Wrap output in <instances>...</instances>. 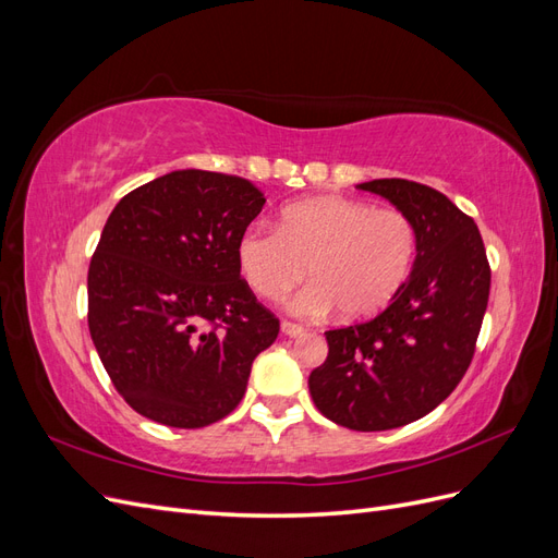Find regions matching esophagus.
<instances>
[{"label": "esophagus", "mask_w": 558, "mask_h": 558, "mask_svg": "<svg viewBox=\"0 0 558 558\" xmlns=\"http://www.w3.org/2000/svg\"><path fill=\"white\" fill-rule=\"evenodd\" d=\"M281 332L289 335V337H298V335L305 332V328H302L300 324H293V320H283V324H281Z\"/></svg>", "instance_id": "esophagus-1"}]
</instances>
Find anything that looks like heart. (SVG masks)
<instances>
[{
    "mask_svg": "<svg viewBox=\"0 0 558 558\" xmlns=\"http://www.w3.org/2000/svg\"><path fill=\"white\" fill-rule=\"evenodd\" d=\"M418 234L412 218L365 199L326 195L298 202L279 216V230L248 226L238 265L253 293L279 302L307 277L293 312L324 316L335 307L359 320L384 312L408 283Z\"/></svg>",
    "mask_w": 558,
    "mask_h": 558,
    "instance_id": "obj_1",
    "label": "heart"
}]
</instances>
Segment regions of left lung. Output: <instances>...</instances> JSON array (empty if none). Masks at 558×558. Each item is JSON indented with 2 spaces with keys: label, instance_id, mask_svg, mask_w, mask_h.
Instances as JSON below:
<instances>
[{
  "label": "left lung",
  "instance_id": "obj_1",
  "mask_svg": "<svg viewBox=\"0 0 558 558\" xmlns=\"http://www.w3.org/2000/svg\"><path fill=\"white\" fill-rule=\"evenodd\" d=\"M359 189L412 218L416 258L384 312L326 332L328 359L310 375V393L326 418L369 433L412 424L459 386L475 356L492 267L475 221L440 191L408 179Z\"/></svg>",
  "mask_w": 558,
  "mask_h": 558
}]
</instances>
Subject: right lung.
Masks as SVG:
<instances>
[{
    "label": "right lung",
    "mask_w": 558,
    "mask_h": 558,
    "mask_svg": "<svg viewBox=\"0 0 558 558\" xmlns=\"http://www.w3.org/2000/svg\"><path fill=\"white\" fill-rule=\"evenodd\" d=\"M265 195L251 181L181 170L118 202L88 269V328L116 391L172 428H205L244 398L279 335L240 277L238 242Z\"/></svg>",
    "instance_id": "right-lung-1"
}]
</instances>
